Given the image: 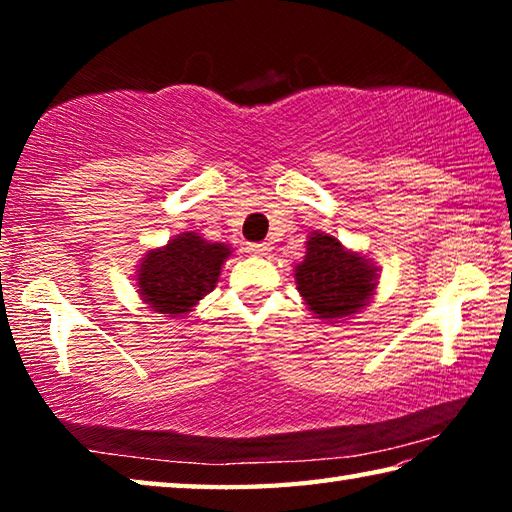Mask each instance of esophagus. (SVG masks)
I'll return each instance as SVG.
<instances>
[{"instance_id":"34e87169","label":"esophagus","mask_w":512,"mask_h":512,"mask_svg":"<svg viewBox=\"0 0 512 512\" xmlns=\"http://www.w3.org/2000/svg\"><path fill=\"white\" fill-rule=\"evenodd\" d=\"M246 253L257 255V257H264V255L271 253V244H266V241H262V244H248L246 246Z\"/></svg>"}]
</instances>
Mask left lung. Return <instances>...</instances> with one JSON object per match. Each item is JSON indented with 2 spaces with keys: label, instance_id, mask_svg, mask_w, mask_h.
Listing matches in <instances>:
<instances>
[{
  "label": "left lung",
  "instance_id": "8db88e82",
  "mask_svg": "<svg viewBox=\"0 0 512 512\" xmlns=\"http://www.w3.org/2000/svg\"><path fill=\"white\" fill-rule=\"evenodd\" d=\"M296 284L316 318L339 320L368 305L377 287V268L345 250L339 239L316 230L307 241L305 259L296 266Z\"/></svg>",
  "mask_w": 512,
  "mask_h": 512
}]
</instances>
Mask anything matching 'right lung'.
Wrapping results in <instances>:
<instances>
[{"label":"right lung","mask_w":512,"mask_h":512,"mask_svg":"<svg viewBox=\"0 0 512 512\" xmlns=\"http://www.w3.org/2000/svg\"><path fill=\"white\" fill-rule=\"evenodd\" d=\"M230 253L225 244H210L196 232H183L164 248L146 253L137 271V291L158 314L183 316L216 287L221 264Z\"/></svg>","instance_id":"obj_1"}]
</instances>
